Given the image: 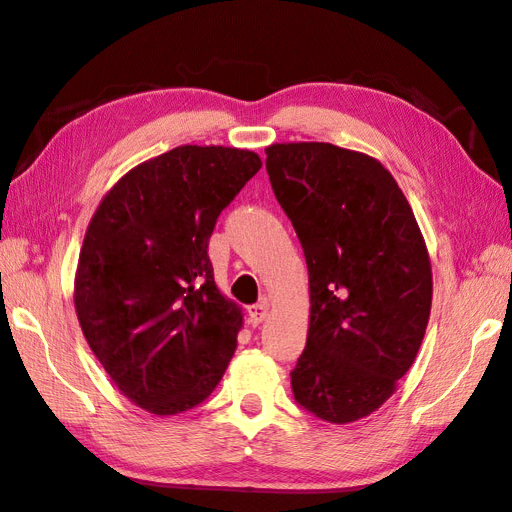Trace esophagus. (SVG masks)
I'll list each match as a JSON object with an SVG mask.
<instances>
[{"instance_id": "esophagus-1", "label": "esophagus", "mask_w": 512, "mask_h": 512, "mask_svg": "<svg viewBox=\"0 0 512 512\" xmlns=\"http://www.w3.org/2000/svg\"><path fill=\"white\" fill-rule=\"evenodd\" d=\"M247 314H250V322L254 324V327H258V324L269 316V305L267 303L250 305V307H247Z\"/></svg>"}]
</instances>
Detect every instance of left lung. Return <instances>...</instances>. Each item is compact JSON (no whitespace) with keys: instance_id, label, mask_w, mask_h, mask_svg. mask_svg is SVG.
Returning <instances> with one entry per match:
<instances>
[{"instance_id":"1","label":"left lung","mask_w":512,"mask_h":512,"mask_svg":"<svg viewBox=\"0 0 512 512\" xmlns=\"http://www.w3.org/2000/svg\"><path fill=\"white\" fill-rule=\"evenodd\" d=\"M265 153L309 271L294 399L327 423L359 421L395 393L425 337L433 292L425 239L376 158L331 143H277Z\"/></svg>"}]
</instances>
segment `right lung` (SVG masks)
Wrapping results in <instances>:
<instances>
[{"label":"right lung","instance_id":"1","mask_svg":"<svg viewBox=\"0 0 512 512\" xmlns=\"http://www.w3.org/2000/svg\"><path fill=\"white\" fill-rule=\"evenodd\" d=\"M262 162L235 147H175L134 166L91 218L74 307L91 352L132 404L179 414L235 354L241 307L215 286L211 232Z\"/></svg>","mask_w":512,"mask_h":512}]
</instances>
